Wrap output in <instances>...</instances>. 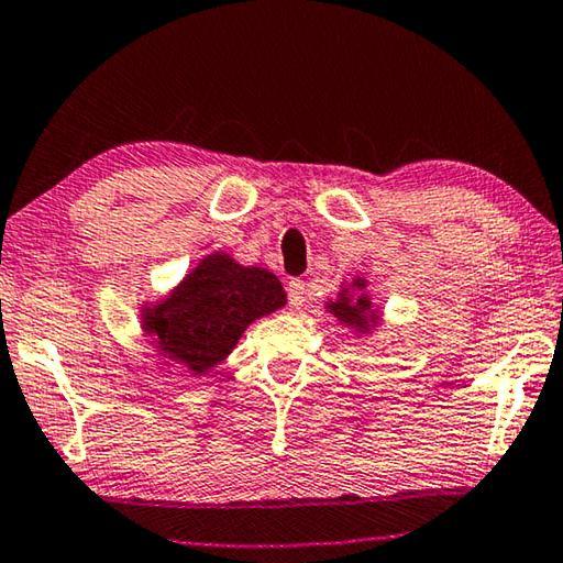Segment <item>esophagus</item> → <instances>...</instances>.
Returning a JSON list of instances; mask_svg holds the SVG:
<instances>
[{
	"label": "esophagus",
	"mask_w": 563,
	"mask_h": 563,
	"mask_svg": "<svg viewBox=\"0 0 563 563\" xmlns=\"http://www.w3.org/2000/svg\"><path fill=\"white\" fill-rule=\"evenodd\" d=\"M288 300H290V308H300L305 302V283L302 280H290L288 283Z\"/></svg>",
	"instance_id": "34e87169"
}]
</instances>
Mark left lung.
<instances>
[{"mask_svg":"<svg viewBox=\"0 0 563 563\" xmlns=\"http://www.w3.org/2000/svg\"><path fill=\"white\" fill-rule=\"evenodd\" d=\"M352 285L362 290V288H365V280H355ZM328 308H330L332 316H335L340 322H345V325L355 328L360 332L362 330H369V322H375V312H373V316H369V300H367L365 292L357 295L355 300H350L347 298V288H345V290L340 292V298L335 302H330Z\"/></svg>","mask_w":563,"mask_h":563,"instance_id":"obj_1","label":"left lung"}]
</instances>
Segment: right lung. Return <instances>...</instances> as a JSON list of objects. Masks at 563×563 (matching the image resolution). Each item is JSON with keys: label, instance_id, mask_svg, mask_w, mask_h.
Segmentation results:
<instances>
[{"label": "right lung", "instance_id": "obj_1", "mask_svg": "<svg viewBox=\"0 0 563 563\" xmlns=\"http://www.w3.org/2000/svg\"><path fill=\"white\" fill-rule=\"evenodd\" d=\"M285 305V290L271 271L243 268L216 253L146 316L144 328L161 350L203 375L235 347L243 330Z\"/></svg>", "mask_w": 563, "mask_h": 563}]
</instances>
